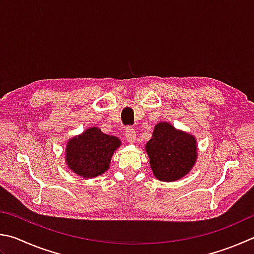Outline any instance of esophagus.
Segmentation results:
<instances>
[{
	"label": "esophagus",
	"mask_w": 254,
	"mask_h": 254,
	"mask_svg": "<svg viewBox=\"0 0 254 254\" xmlns=\"http://www.w3.org/2000/svg\"><path fill=\"white\" fill-rule=\"evenodd\" d=\"M126 137H127V142H130V143L135 142L136 133H135V131H134V128H132V127L127 128V131H126Z\"/></svg>",
	"instance_id": "esophagus-1"
}]
</instances>
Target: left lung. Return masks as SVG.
Here are the masks:
<instances>
[{
    "label": "left lung",
    "mask_w": 254,
    "mask_h": 254,
    "mask_svg": "<svg viewBox=\"0 0 254 254\" xmlns=\"http://www.w3.org/2000/svg\"><path fill=\"white\" fill-rule=\"evenodd\" d=\"M196 150L194 136L177 130L168 122L156 124L152 139L145 144L154 177L164 182L186 177L194 167Z\"/></svg>",
    "instance_id": "left-lung-1"
}]
</instances>
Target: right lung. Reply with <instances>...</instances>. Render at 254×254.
<instances>
[{
	"label": "right lung",
	"instance_id": "add662e5",
	"mask_svg": "<svg viewBox=\"0 0 254 254\" xmlns=\"http://www.w3.org/2000/svg\"><path fill=\"white\" fill-rule=\"evenodd\" d=\"M121 145L117 136L90 127L67 141L65 162L72 172L84 179L103 174L110 167L114 151Z\"/></svg>",
	"mask_w": 254,
	"mask_h": 254
}]
</instances>
